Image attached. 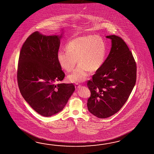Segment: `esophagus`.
<instances>
[{"mask_svg":"<svg viewBox=\"0 0 154 154\" xmlns=\"http://www.w3.org/2000/svg\"><path fill=\"white\" fill-rule=\"evenodd\" d=\"M81 87V85H79L78 83H76L75 85V89H79Z\"/></svg>","mask_w":154,"mask_h":154,"instance_id":"obj_1","label":"esophagus"}]
</instances>
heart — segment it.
Here are the masks:
<instances>
[{
  "instance_id": "heart-1",
  "label": "heart",
  "mask_w": 154,
  "mask_h": 154,
  "mask_svg": "<svg viewBox=\"0 0 154 154\" xmlns=\"http://www.w3.org/2000/svg\"><path fill=\"white\" fill-rule=\"evenodd\" d=\"M66 50L58 52V62L66 71L71 72L78 61L79 64L67 79L70 82H82L86 79L89 71H97L101 67L106 57V45L100 37L85 35L69 40Z\"/></svg>"
}]
</instances>
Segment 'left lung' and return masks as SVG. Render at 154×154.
I'll list each match as a JSON object with an SVG mask.
<instances>
[{
	"label": "left lung",
	"mask_w": 154,
	"mask_h": 154,
	"mask_svg": "<svg viewBox=\"0 0 154 154\" xmlns=\"http://www.w3.org/2000/svg\"><path fill=\"white\" fill-rule=\"evenodd\" d=\"M106 38L111 39L110 52L87 84L91 92L88 109L100 119L111 116L122 107L136 81V64L126 43L115 35Z\"/></svg>",
	"instance_id": "obj_1"
}]
</instances>
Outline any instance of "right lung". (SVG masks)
<instances>
[{"label":"right lung","instance_id":"right-lung-1","mask_svg":"<svg viewBox=\"0 0 154 154\" xmlns=\"http://www.w3.org/2000/svg\"><path fill=\"white\" fill-rule=\"evenodd\" d=\"M62 35L38 31L27 38L20 52L17 81L23 97L42 116L60 112L75 90L73 83H57L65 74L57 60Z\"/></svg>","mask_w":154,"mask_h":154}]
</instances>
